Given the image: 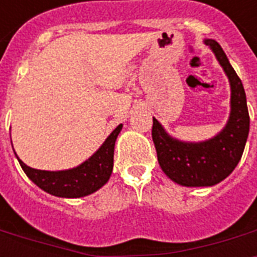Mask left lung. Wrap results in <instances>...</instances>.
Masks as SVG:
<instances>
[{
    "label": "left lung",
    "instance_id": "8db88e82",
    "mask_svg": "<svg viewBox=\"0 0 257 257\" xmlns=\"http://www.w3.org/2000/svg\"><path fill=\"white\" fill-rule=\"evenodd\" d=\"M227 74L231 85V113L227 126L212 140L186 144L174 140L153 119L152 138L160 167L170 179L182 186H212L228 177L242 156L249 133V113L242 82L228 63L220 45L207 39Z\"/></svg>",
    "mask_w": 257,
    "mask_h": 257
}]
</instances>
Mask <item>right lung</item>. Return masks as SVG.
I'll return each instance as SVG.
<instances>
[{"label":"right lung","instance_id":"1","mask_svg":"<svg viewBox=\"0 0 257 257\" xmlns=\"http://www.w3.org/2000/svg\"><path fill=\"white\" fill-rule=\"evenodd\" d=\"M120 130L121 124H119L89 160L72 170L42 171L26 166L19 157L18 160L26 175L45 192L57 197H83L94 193L108 182L113 167L115 141Z\"/></svg>","mask_w":257,"mask_h":257}]
</instances>
